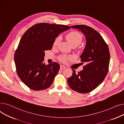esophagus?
Instances as JSON below:
<instances>
[{"label":"esophagus","mask_w":124,"mask_h":124,"mask_svg":"<svg viewBox=\"0 0 124 124\" xmlns=\"http://www.w3.org/2000/svg\"><path fill=\"white\" fill-rule=\"evenodd\" d=\"M60 69H65V68H66V67H65V66H64V65H60Z\"/></svg>","instance_id":"1"}]
</instances>
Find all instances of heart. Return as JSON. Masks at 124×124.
Listing matches in <instances>:
<instances>
[{
	"label": "heart",
	"instance_id": "1",
	"mask_svg": "<svg viewBox=\"0 0 124 124\" xmlns=\"http://www.w3.org/2000/svg\"><path fill=\"white\" fill-rule=\"evenodd\" d=\"M66 39L68 42L69 44V45L72 46H77L78 45H79L82 41L83 40V36L81 34L78 32L75 31H72L68 33L66 36ZM60 41V37H57L56 38L54 42V46H56L59 44V42ZM71 56H63L62 57L61 59L63 61H66L68 59H70L71 58Z\"/></svg>",
	"mask_w": 124,
	"mask_h": 124
}]
</instances>
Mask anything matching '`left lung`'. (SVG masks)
<instances>
[{
  "label": "left lung",
  "mask_w": 124,
  "mask_h": 124,
  "mask_svg": "<svg viewBox=\"0 0 124 124\" xmlns=\"http://www.w3.org/2000/svg\"><path fill=\"white\" fill-rule=\"evenodd\" d=\"M71 28L80 31L85 37V47L80 56V61L85 65L78 73L72 69V75L67 82L73 90L87 93L97 87L106 76L110 61L109 51L101 35L93 28L82 25Z\"/></svg>",
  "instance_id": "8db88e82"
}]
</instances>
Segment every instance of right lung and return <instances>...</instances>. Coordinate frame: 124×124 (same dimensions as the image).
<instances>
[{
	"mask_svg": "<svg viewBox=\"0 0 124 124\" xmlns=\"http://www.w3.org/2000/svg\"><path fill=\"white\" fill-rule=\"evenodd\" d=\"M69 29L66 25L42 23L32 26L22 36L14 61L19 77L30 89L42 90L52 84L60 65L57 62L46 65L45 52L51 50L59 34Z\"/></svg>",
	"mask_w": 124,
	"mask_h": 124,
	"instance_id": "right-lung-1",
	"label": "right lung"
}]
</instances>
